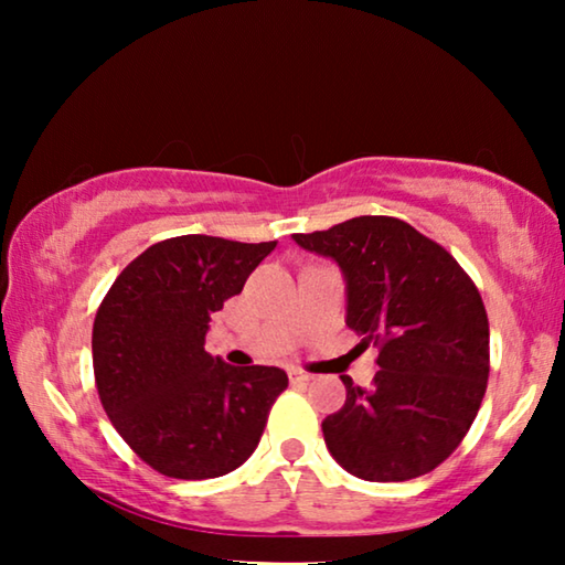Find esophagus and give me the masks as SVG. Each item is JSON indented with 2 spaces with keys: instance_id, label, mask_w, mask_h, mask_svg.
Instances as JSON below:
<instances>
[{
  "instance_id": "obj_1",
  "label": "esophagus",
  "mask_w": 565,
  "mask_h": 565,
  "mask_svg": "<svg viewBox=\"0 0 565 565\" xmlns=\"http://www.w3.org/2000/svg\"><path fill=\"white\" fill-rule=\"evenodd\" d=\"M289 379H291V384H309V381H313L317 376L309 374V371H303V369H289Z\"/></svg>"
}]
</instances>
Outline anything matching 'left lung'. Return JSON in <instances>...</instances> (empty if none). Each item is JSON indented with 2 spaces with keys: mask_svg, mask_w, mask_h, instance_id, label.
I'll list each match as a JSON object with an SVG mask.
<instances>
[{
  "mask_svg": "<svg viewBox=\"0 0 565 565\" xmlns=\"http://www.w3.org/2000/svg\"><path fill=\"white\" fill-rule=\"evenodd\" d=\"M294 242L347 276V327L379 349L369 391L341 376L347 404L323 441L363 481H408L444 463L489 384V317L476 284L434 238L396 216H356Z\"/></svg>",
  "mask_w": 565,
  "mask_h": 565,
  "instance_id": "8db88e82",
  "label": "left lung"
}]
</instances>
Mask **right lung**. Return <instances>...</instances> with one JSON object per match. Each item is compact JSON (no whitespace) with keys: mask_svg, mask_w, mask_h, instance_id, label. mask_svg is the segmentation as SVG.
I'll use <instances>...</instances> for the list:
<instances>
[{"mask_svg":"<svg viewBox=\"0 0 565 565\" xmlns=\"http://www.w3.org/2000/svg\"><path fill=\"white\" fill-rule=\"evenodd\" d=\"M276 242L164 238L104 296L92 329L99 401L141 461L202 481L242 466L289 386L276 366H228L204 351L212 313L242 294Z\"/></svg>","mask_w":565,"mask_h":565,"instance_id":"obj_1","label":"right lung"}]
</instances>
